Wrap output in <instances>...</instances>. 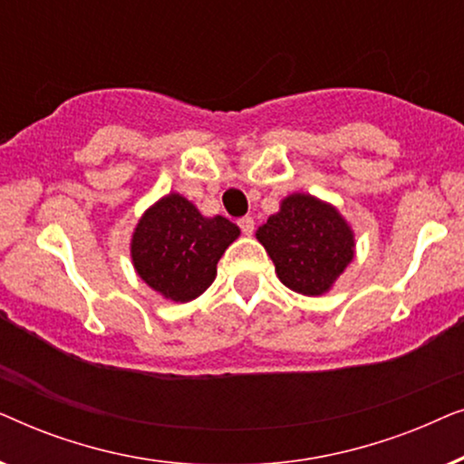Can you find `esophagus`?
<instances>
[{
  "label": "esophagus",
  "mask_w": 464,
  "mask_h": 464,
  "mask_svg": "<svg viewBox=\"0 0 464 464\" xmlns=\"http://www.w3.org/2000/svg\"><path fill=\"white\" fill-rule=\"evenodd\" d=\"M238 226H240V230H243V234H246V237H251L253 230H256V221H253V218H240Z\"/></svg>",
  "instance_id": "1"
}]
</instances>
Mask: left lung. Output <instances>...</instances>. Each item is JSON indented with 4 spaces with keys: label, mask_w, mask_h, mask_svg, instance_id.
Returning a JSON list of instances; mask_svg holds the SVG:
<instances>
[{
    "label": "left lung",
    "mask_w": 464,
    "mask_h": 464,
    "mask_svg": "<svg viewBox=\"0 0 464 464\" xmlns=\"http://www.w3.org/2000/svg\"><path fill=\"white\" fill-rule=\"evenodd\" d=\"M256 237L285 287L310 297L327 294L354 257V232L338 208L302 192L285 196Z\"/></svg>",
    "instance_id": "8db88e82"
}]
</instances>
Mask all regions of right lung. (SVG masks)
<instances>
[{
  "mask_svg": "<svg viewBox=\"0 0 464 464\" xmlns=\"http://www.w3.org/2000/svg\"><path fill=\"white\" fill-rule=\"evenodd\" d=\"M238 237L230 219L205 218L188 198L170 192L139 219L130 238L132 266L162 297L186 304L211 287L219 257Z\"/></svg>",
  "mask_w": 464,
  "mask_h": 464,
  "instance_id": "add662e5",
  "label": "right lung"
}]
</instances>
